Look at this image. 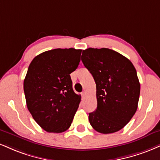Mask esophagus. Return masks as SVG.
Wrapping results in <instances>:
<instances>
[{
    "mask_svg": "<svg viewBox=\"0 0 160 160\" xmlns=\"http://www.w3.org/2000/svg\"><path fill=\"white\" fill-rule=\"evenodd\" d=\"M81 95H82V97H83V96L86 95V92H82V94H81Z\"/></svg>",
    "mask_w": 160,
    "mask_h": 160,
    "instance_id": "1",
    "label": "esophagus"
}]
</instances>
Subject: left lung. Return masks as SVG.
Returning a JSON list of instances; mask_svg holds the SVG:
<instances>
[{
	"mask_svg": "<svg viewBox=\"0 0 160 160\" xmlns=\"http://www.w3.org/2000/svg\"><path fill=\"white\" fill-rule=\"evenodd\" d=\"M81 60L96 83L98 107L88 115L90 124L101 133L118 131L131 120L138 107L140 83L135 67L109 48L84 50Z\"/></svg>",
	"mask_w": 160,
	"mask_h": 160,
	"instance_id": "obj_1",
	"label": "left lung"
}]
</instances>
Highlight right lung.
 <instances>
[{"label": "right lung", "instance_id": "right-lung-1", "mask_svg": "<svg viewBox=\"0 0 160 160\" xmlns=\"http://www.w3.org/2000/svg\"><path fill=\"white\" fill-rule=\"evenodd\" d=\"M82 50L57 48L40 53L30 62L24 80L27 107L32 118L48 132L70 128L80 102L70 74L80 62Z\"/></svg>", "mask_w": 160, "mask_h": 160}]
</instances>
